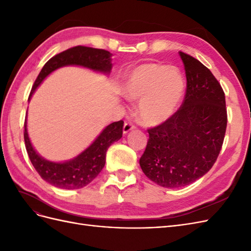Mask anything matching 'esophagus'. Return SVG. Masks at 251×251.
Wrapping results in <instances>:
<instances>
[{
	"mask_svg": "<svg viewBox=\"0 0 251 251\" xmlns=\"http://www.w3.org/2000/svg\"><path fill=\"white\" fill-rule=\"evenodd\" d=\"M136 126L132 123H126L124 126V134H127L130 131L134 130Z\"/></svg>",
	"mask_w": 251,
	"mask_h": 251,
	"instance_id": "esophagus-1",
	"label": "esophagus"
}]
</instances>
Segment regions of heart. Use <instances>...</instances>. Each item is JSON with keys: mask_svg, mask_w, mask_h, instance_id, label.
<instances>
[{"mask_svg": "<svg viewBox=\"0 0 251 251\" xmlns=\"http://www.w3.org/2000/svg\"><path fill=\"white\" fill-rule=\"evenodd\" d=\"M185 81L175 67L158 63L139 65L126 77L123 92L139 100L137 115L142 124L157 126L170 119L179 107Z\"/></svg>", "mask_w": 251, "mask_h": 251, "instance_id": "heart-1", "label": "heart"}]
</instances>
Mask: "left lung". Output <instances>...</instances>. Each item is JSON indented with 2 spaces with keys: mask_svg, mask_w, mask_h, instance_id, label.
<instances>
[{
  "mask_svg": "<svg viewBox=\"0 0 251 251\" xmlns=\"http://www.w3.org/2000/svg\"><path fill=\"white\" fill-rule=\"evenodd\" d=\"M186 75L184 100L163 124L151 127L139 163L158 185L177 188L193 183L215 164L227 126L224 91L198 59L179 52Z\"/></svg>",
  "mask_w": 251,
  "mask_h": 251,
  "instance_id": "8db88e82",
  "label": "left lung"
}]
</instances>
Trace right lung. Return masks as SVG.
Listing matches in <instances>:
<instances>
[{
	"label": "right lung",
	"mask_w": 251,
	"mask_h": 251,
	"mask_svg": "<svg viewBox=\"0 0 251 251\" xmlns=\"http://www.w3.org/2000/svg\"><path fill=\"white\" fill-rule=\"evenodd\" d=\"M111 56L112 53L107 50L85 46H76L58 53L43 67L33 83L28 100H30L41 82L51 72L60 67L76 65L109 74L112 69ZM123 120L109 125L88 149L72 160L66 162H51L36 153L28 137L26 120L24 124V140L30 161L45 181L55 187L76 189L88 185L101 172L105 164V154L109 147L123 137Z\"/></svg>",
	"instance_id": "add662e5"
}]
</instances>
